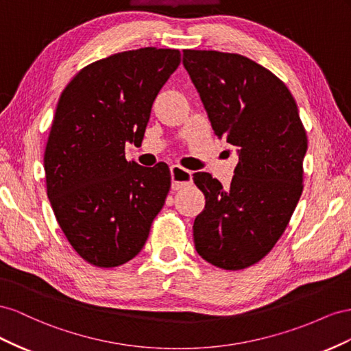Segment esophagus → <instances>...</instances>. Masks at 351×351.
Wrapping results in <instances>:
<instances>
[{
	"instance_id": "esophagus-1",
	"label": "esophagus",
	"mask_w": 351,
	"mask_h": 351,
	"mask_svg": "<svg viewBox=\"0 0 351 351\" xmlns=\"http://www.w3.org/2000/svg\"><path fill=\"white\" fill-rule=\"evenodd\" d=\"M170 176H172V189H181L193 182V172L178 165L170 166Z\"/></svg>"
}]
</instances>
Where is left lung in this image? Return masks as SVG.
I'll return each instance as SVG.
<instances>
[{
    "label": "left lung",
    "mask_w": 351,
    "mask_h": 351,
    "mask_svg": "<svg viewBox=\"0 0 351 351\" xmlns=\"http://www.w3.org/2000/svg\"><path fill=\"white\" fill-rule=\"evenodd\" d=\"M182 63L215 134L238 154L228 189L210 173H194L206 197L193 226L195 250L217 267L244 269L272 250L294 213L307 135L289 89L253 60L184 49Z\"/></svg>",
    "instance_id": "1"
}]
</instances>
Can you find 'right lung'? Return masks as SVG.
<instances>
[{"label":"right lung","mask_w":351,"mask_h":351,"mask_svg":"<svg viewBox=\"0 0 351 351\" xmlns=\"http://www.w3.org/2000/svg\"><path fill=\"white\" fill-rule=\"evenodd\" d=\"M179 49L139 48L84 67L60 95L44 156L47 194L75 252L98 267L141 252L170 188L166 163L139 166L125 144L143 141Z\"/></svg>","instance_id":"obj_1"}]
</instances>
